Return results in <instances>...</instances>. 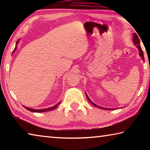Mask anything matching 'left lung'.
<instances>
[{"instance_id": "1", "label": "left lung", "mask_w": 150, "mask_h": 150, "mask_svg": "<svg viewBox=\"0 0 150 150\" xmlns=\"http://www.w3.org/2000/svg\"><path fill=\"white\" fill-rule=\"evenodd\" d=\"M133 42H134V45H135V46H136L138 48V50H139V56H140L142 58V59H143V61H144V52H143V51H142V48H141V46H140V44H139V38H138V35H137L136 34H135V33H134V34H133ZM150 69V68H149ZM85 95H86V96H87V99H88V100L89 101V102L92 104V105H93V106H96V107H98V108H101V109H105V110H111L110 108H105V107H102V106H98V105H96V104H95L94 103H93L92 101L91 100V99L89 98H88V95H87V93H85Z\"/></svg>"}]
</instances>
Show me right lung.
Here are the masks:
<instances>
[{"instance_id":"1","label":"right lung","mask_w":150,"mask_h":150,"mask_svg":"<svg viewBox=\"0 0 150 150\" xmlns=\"http://www.w3.org/2000/svg\"><path fill=\"white\" fill-rule=\"evenodd\" d=\"M18 42H19V40H18V41L16 42V45L18 44ZM16 47H17V46L15 47L14 50V51H13V52H12V54H13V53L15 52V50H16ZM60 103H61V102L58 103L57 104H56V105H54V106H52V107L47 108H43V109H38V110H37V109H33V108H31L26 107V106H24V108H26L27 110H28L31 111V112H47V111H50V110H54V109L56 108L57 107V106H59V105L60 104Z\"/></svg>"}]
</instances>
